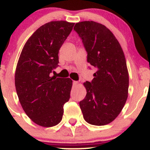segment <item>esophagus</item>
I'll use <instances>...</instances> for the list:
<instances>
[{"label": "esophagus", "mask_w": 150, "mask_h": 150, "mask_svg": "<svg viewBox=\"0 0 150 150\" xmlns=\"http://www.w3.org/2000/svg\"><path fill=\"white\" fill-rule=\"evenodd\" d=\"M78 81H72V84H73L74 86H76V85H78Z\"/></svg>", "instance_id": "obj_1"}]
</instances>
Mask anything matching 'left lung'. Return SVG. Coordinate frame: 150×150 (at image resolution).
<instances>
[{
  "mask_svg": "<svg viewBox=\"0 0 150 150\" xmlns=\"http://www.w3.org/2000/svg\"><path fill=\"white\" fill-rule=\"evenodd\" d=\"M87 52V62L96 68L93 79L86 81V96L80 102L83 118L94 125H104L117 117L128 98L129 78L120 43L102 24L85 21L75 24Z\"/></svg>",
  "mask_w": 150,
  "mask_h": 150,
  "instance_id": "obj_1",
  "label": "left lung"
}]
</instances>
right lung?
<instances>
[{
    "instance_id": "right-lung-1",
    "label": "right lung",
    "mask_w": 150,
    "mask_h": 150,
    "mask_svg": "<svg viewBox=\"0 0 150 150\" xmlns=\"http://www.w3.org/2000/svg\"><path fill=\"white\" fill-rule=\"evenodd\" d=\"M74 25L54 21L42 25L26 42L18 61L15 86L19 102L27 115L41 126L61 121L70 97L72 81L51 73L59 66V51Z\"/></svg>"
}]
</instances>
